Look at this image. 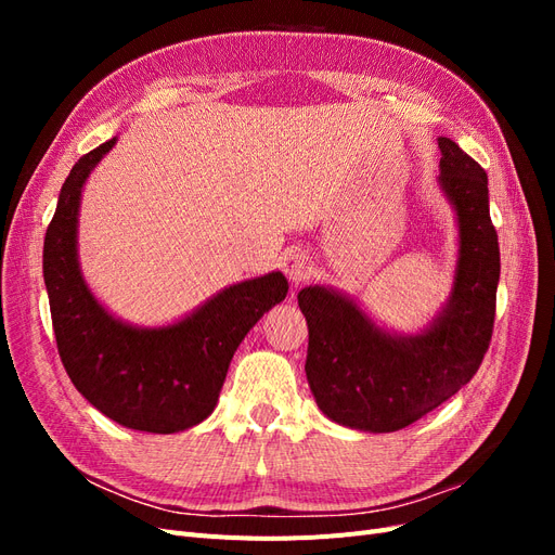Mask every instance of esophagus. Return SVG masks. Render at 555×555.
Here are the masks:
<instances>
[{"label":"esophagus","instance_id":"esophagus-1","mask_svg":"<svg viewBox=\"0 0 555 555\" xmlns=\"http://www.w3.org/2000/svg\"><path fill=\"white\" fill-rule=\"evenodd\" d=\"M282 268H284V273H287V278H289L292 282H296V284L304 282V280L310 278V273H312V263H310V259L304 255V251H292V255L284 257Z\"/></svg>","mask_w":555,"mask_h":555}]
</instances>
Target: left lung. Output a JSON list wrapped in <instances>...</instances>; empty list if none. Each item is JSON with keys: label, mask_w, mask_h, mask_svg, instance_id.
Masks as SVG:
<instances>
[{"label": "left lung", "mask_w": 555, "mask_h": 555, "mask_svg": "<svg viewBox=\"0 0 555 555\" xmlns=\"http://www.w3.org/2000/svg\"><path fill=\"white\" fill-rule=\"evenodd\" d=\"M440 184L459 217V263L440 317L398 338L375 326L354 300L326 289L298 292L308 322L306 375L335 424L393 433L414 424L475 377L491 345L500 280L489 178L451 139L440 137Z\"/></svg>", "instance_id": "8db88e82"}]
</instances>
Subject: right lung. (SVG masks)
<instances>
[{
	"mask_svg": "<svg viewBox=\"0 0 555 555\" xmlns=\"http://www.w3.org/2000/svg\"><path fill=\"white\" fill-rule=\"evenodd\" d=\"M113 145L115 139L82 155L62 184L43 243L50 317L66 375L99 412L133 430L169 435L215 410L238 345L289 284L282 273L238 282L162 328L108 314L80 275L76 231L82 184Z\"/></svg>",
	"mask_w": 555,
	"mask_h": 555,
	"instance_id": "1",
	"label": "right lung"
}]
</instances>
